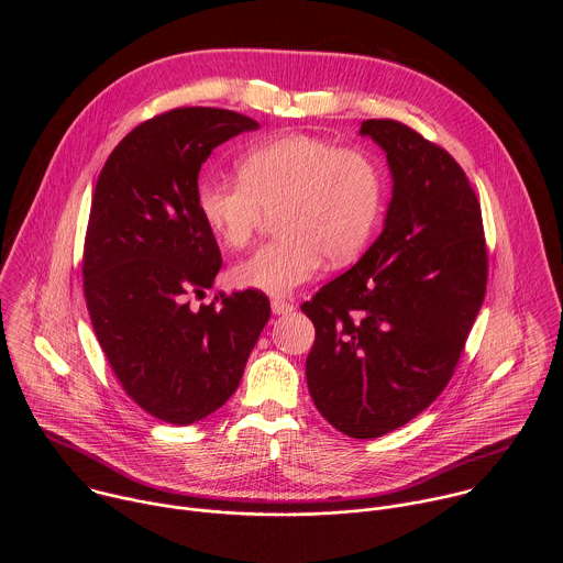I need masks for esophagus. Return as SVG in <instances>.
Here are the masks:
<instances>
[{
    "instance_id": "obj_1",
    "label": "esophagus",
    "mask_w": 563,
    "mask_h": 563,
    "mask_svg": "<svg viewBox=\"0 0 563 563\" xmlns=\"http://www.w3.org/2000/svg\"><path fill=\"white\" fill-rule=\"evenodd\" d=\"M291 309H294V305L287 302V300H283V298H274V300H272V311L278 313V316H280V313H289Z\"/></svg>"
}]
</instances>
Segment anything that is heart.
Here are the masks:
<instances>
[{"mask_svg": "<svg viewBox=\"0 0 563 563\" xmlns=\"http://www.w3.org/2000/svg\"><path fill=\"white\" fill-rule=\"evenodd\" d=\"M240 178L209 176L196 191L207 229L229 250L247 245L267 211L278 240L231 267V283L283 296L311 280L325 258L354 261L378 224L383 172L363 148H343L316 135H280L252 146Z\"/></svg>", "mask_w": 563, "mask_h": 563, "instance_id": "heart-1", "label": "heart"}]
</instances>
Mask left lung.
<instances>
[{"instance_id": "obj_1", "label": "left lung", "mask_w": 563, "mask_h": 563, "mask_svg": "<svg viewBox=\"0 0 563 563\" xmlns=\"http://www.w3.org/2000/svg\"><path fill=\"white\" fill-rule=\"evenodd\" d=\"M361 133L387 153L385 227L300 309L316 330L305 367L313 406L339 432L376 439L450 383L486 296L488 250L476 194L443 146L396 120H365Z\"/></svg>"}]
</instances>
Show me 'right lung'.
<instances>
[{
    "instance_id": "obj_1",
    "label": "right lung",
    "mask_w": 563,
    "mask_h": 563,
    "mask_svg": "<svg viewBox=\"0 0 563 563\" xmlns=\"http://www.w3.org/2000/svg\"><path fill=\"white\" fill-rule=\"evenodd\" d=\"M258 122L227 109L159 113L111 151L91 200L82 285L100 347L122 389L151 417L191 426L238 389L269 320L245 289L189 307L222 267L196 205L209 153Z\"/></svg>"
}]
</instances>
